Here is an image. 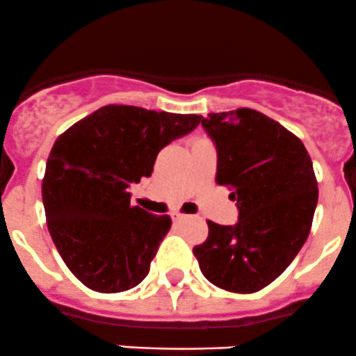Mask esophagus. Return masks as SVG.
<instances>
[{
  "label": "esophagus",
  "mask_w": 356,
  "mask_h": 356,
  "mask_svg": "<svg viewBox=\"0 0 356 356\" xmlns=\"http://www.w3.org/2000/svg\"><path fill=\"white\" fill-rule=\"evenodd\" d=\"M185 214H181V213H175L173 214V221H181V220H185Z\"/></svg>",
  "instance_id": "esophagus-1"
}]
</instances>
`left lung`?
<instances>
[{
    "mask_svg": "<svg viewBox=\"0 0 356 356\" xmlns=\"http://www.w3.org/2000/svg\"><path fill=\"white\" fill-rule=\"evenodd\" d=\"M202 126L216 145V183L232 190L238 221H207L209 235L193 256L220 289L256 293L308 238L318 200L312 159L296 135L252 108L209 114Z\"/></svg>",
    "mask_w": 356,
    "mask_h": 356,
    "instance_id": "1",
    "label": "left lung"
}]
</instances>
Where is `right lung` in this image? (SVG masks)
<instances>
[{
    "instance_id": "right-lung-1",
    "label": "right lung",
    "mask_w": 356,
    "mask_h": 356,
    "mask_svg": "<svg viewBox=\"0 0 356 356\" xmlns=\"http://www.w3.org/2000/svg\"><path fill=\"white\" fill-rule=\"evenodd\" d=\"M200 121L105 105L58 136L43 178L44 214L63 263L84 286L122 293L145 279L171 218L131 206L128 186L149 178L161 149Z\"/></svg>"
}]
</instances>
